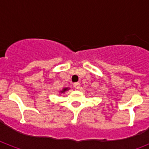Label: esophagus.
Wrapping results in <instances>:
<instances>
[{"instance_id":"obj_1","label":"esophagus","mask_w":149,"mask_h":149,"mask_svg":"<svg viewBox=\"0 0 149 149\" xmlns=\"http://www.w3.org/2000/svg\"><path fill=\"white\" fill-rule=\"evenodd\" d=\"M73 86L76 89H79L80 88V84L79 83H75V84H73Z\"/></svg>"}]
</instances>
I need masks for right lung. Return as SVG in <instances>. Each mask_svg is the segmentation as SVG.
Returning a JSON list of instances; mask_svg holds the SVG:
<instances>
[{
  "label": "right lung",
  "mask_w": 149,
  "mask_h": 149,
  "mask_svg": "<svg viewBox=\"0 0 149 149\" xmlns=\"http://www.w3.org/2000/svg\"><path fill=\"white\" fill-rule=\"evenodd\" d=\"M68 90H69V88H68V87H67V88H63V91H60V93H65V91H68Z\"/></svg>",
  "instance_id": "obj_1"
}]
</instances>
